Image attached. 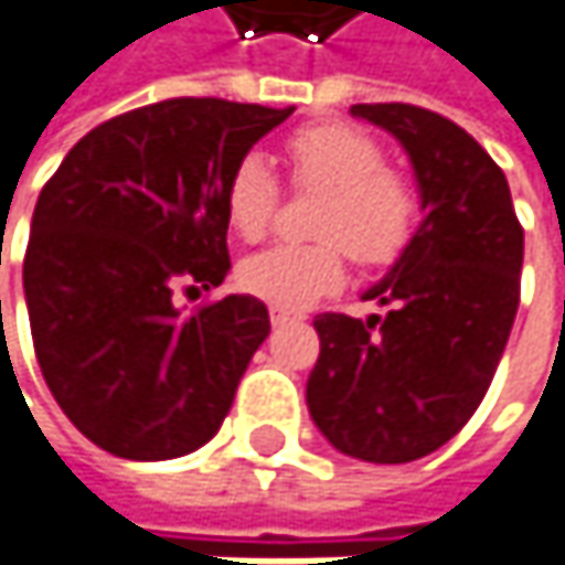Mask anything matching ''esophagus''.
<instances>
[{
	"instance_id": "esophagus-1",
	"label": "esophagus",
	"mask_w": 565,
	"mask_h": 565,
	"mask_svg": "<svg viewBox=\"0 0 565 565\" xmlns=\"http://www.w3.org/2000/svg\"><path fill=\"white\" fill-rule=\"evenodd\" d=\"M269 319H273V326H286V322L299 319V312H292V309H282V306H273V309H269Z\"/></svg>"
}]
</instances>
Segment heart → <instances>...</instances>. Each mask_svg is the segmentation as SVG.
<instances>
[{"mask_svg": "<svg viewBox=\"0 0 565 565\" xmlns=\"http://www.w3.org/2000/svg\"><path fill=\"white\" fill-rule=\"evenodd\" d=\"M282 157L296 190L319 193L309 213V243H282L246 256L236 269L239 289L282 306L306 309L335 292L345 279V256L362 269H385L405 256L422 223V193L415 180L385 163V147L369 131L342 121L296 128ZM279 210V180L259 153L233 163L223 186L230 230L259 243Z\"/></svg>", "mask_w": 565, "mask_h": 565, "instance_id": "heart-1", "label": "heart"}]
</instances>
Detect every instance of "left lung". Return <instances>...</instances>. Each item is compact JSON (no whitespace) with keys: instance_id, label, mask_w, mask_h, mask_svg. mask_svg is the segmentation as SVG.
<instances>
[{"instance_id":"1","label":"left lung","mask_w":565,"mask_h":565,"mask_svg":"<svg viewBox=\"0 0 565 565\" xmlns=\"http://www.w3.org/2000/svg\"><path fill=\"white\" fill-rule=\"evenodd\" d=\"M412 157L424 220L365 299L385 316H316L319 362L306 385L316 427L349 457L408 463L447 444L483 402L507 349L523 226L493 157L418 105H352Z\"/></svg>"}]
</instances>
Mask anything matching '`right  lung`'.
Wrapping results in <instances>:
<instances>
[{"mask_svg": "<svg viewBox=\"0 0 565 565\" xmlns=\"http://www.w3.org/2000/svg\"><path fill=\"white\" fill-rule=\"evenodd\" d=\"M292 111L157 102L88 131L42 186L22 266L35 359L102 450L183 457L230 415L269 312L226 296L183 316L173 296L226 279V177Z\"/></svg>", "mask_w": 565, "mask_h": 565, "instance_id": "obj_1", "label": "right lung"}]
</instances>
